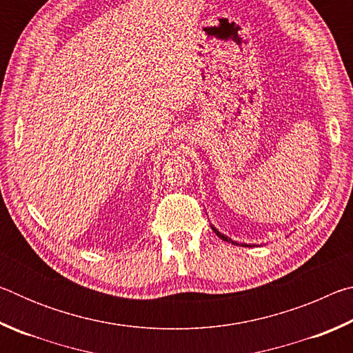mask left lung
I'll return each instance as SVG.
<instances>
[{
    "label": "left lung",
    "instance_id": "left-lung-1",
    "mask_svg": "<svg viewBox=\"0 0 353 353\" xmlns=\"http://www.w3.org/2000/svg\"><path fill=\"white\" fill-rule=\"evenodd\" d=\"M212 229H213V232H214V234H216V235H218V236L221 238V240H224V241H229V243H234V244H236L235 241H232V240H230V238H227V236H224L223 234H221V232H219V230H216V229H214V227H213V225H212Z\"/></svg>",
    "mask_w": 353,
    "mask_h": 353
}]
</instances>
